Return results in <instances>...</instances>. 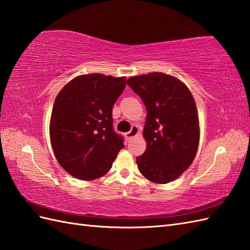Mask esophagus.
<instances>
[{"label": "esophagus", "mask_w": 250, "mask_h": 250, "mask_svg": "<svg viewBox=\"0 0 250 250\" xmlns=\"http://www.w3.org/2000/svg\"><path fill=\"white\" fill-rule=\"evenodd\" d=\"M138 134H139V129H138V126H137V125H133V126L131 127L130 132L125 133V139H126L127 142H129L130 139H132L133 137L137 136Z\"/></svg>", "instance_id": "34e87169"}]
</instances>
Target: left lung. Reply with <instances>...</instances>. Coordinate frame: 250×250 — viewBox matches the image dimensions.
I'll use <instances>...</instances> for the list:
<instances>
[{
    "mask_svg": "<svg viewBox=\"0 0 250 250\" xmlns=\"http://www.w3.org/2000/svg\"><path fill=\"white\" fill-rule=\"evenodd\" d=\"M147 109L143 135L147 148L136 158L142 175L149 181H175L193 163L200 127L194 97L182 81L162 72L127 80Z\"/></svg>",
    "mask_w": 250,
    "mask_h": 250,
    "instance_id": "obj_1",
    "label": "left lung"
}]
</instances>
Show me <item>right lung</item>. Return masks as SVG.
Returning <instances> with one entry per match:
<instances>
[{
    "mask_svg": "<svg viewBox=\"0 0 250 250\" xmlns=\"http://www.w3.org/2000/svg\"><path fill=\"white\" fill-rule=\"evenodd\" d=\"M126 78L101 73L78 75L56 96L50 141L60 165L72 177L91 181L112 168L125 147L113 130V106Z\"/></svg>",
    "mask_w": 250,
    "mask_h": 250,
    "instance_id": "1",
    "label": "right lung"
}]
</instances>
